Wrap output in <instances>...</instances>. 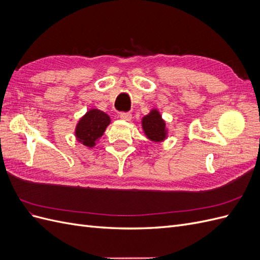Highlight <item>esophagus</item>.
<instances>
[{
    "instance_id": "34e87169",
    "label": "esophagus",
    "mask_w": 260,
    "mask_h": 260,
    "mask_svg": "<svg viewBox=\"0 0 260 260\" xmlns=\"http://www.w3.org/2000/svg\"><path fill=\"white\" fill-rule=\"evenodd\" d=\"M119 117L121 118L122 120H125V121H129V120H131V118H132V115H131V113H127V112H121L120 114H119Z\"/></svg>"
}]
</instances>
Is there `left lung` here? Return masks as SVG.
<instances>
[{
  "mask_svg": "<svg viewBox=\"0 0 260 260\" xmlns=\"http://www.w3.org/2000/svg\"><path fill=\"white\" fill-rule=\"evenodd\" d=\"M142 127L147 138L155 142H160L166 138V123L156 109L143 118Z\"/></svg>",
  "mask_w": 260,
  "mask_h": 260,
  "instance_id": "1",
  "label": "left lung"
}]
</instances>
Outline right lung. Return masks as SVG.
<instances>
[{"instance_id":"1","label":"right lung","mask_w":260,"mask_h":260,"mask_svg":"<svg viewBox=\"0 0 260 260\" xmlns=\"http://www.w3.org/2000/svg\"><path fill=\"white\" fill-rule=\"evenodd\" d=\"M111 118L99 109H91L77 124L76 137L80 143L88 147L95 145V141L103 136Z\"/></svg>"}]
</instances>
